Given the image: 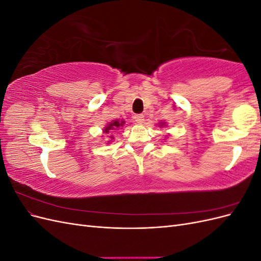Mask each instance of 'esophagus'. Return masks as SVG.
<instances>
[{"label":"esophagus","mask_w":261,"mask_h":261,"mask_svg":"<svg viewBox=\"0 0 261 261\" xmlns=\"http://www.w3.org/2000/svg\"><path fill=\"white\" fill-rule=\"evenodd\" d=\"M134 118H135V122L138 124H143L145 121V116L143 114H136Z\"/></svg>","instance_id":"1"}]
</instances>
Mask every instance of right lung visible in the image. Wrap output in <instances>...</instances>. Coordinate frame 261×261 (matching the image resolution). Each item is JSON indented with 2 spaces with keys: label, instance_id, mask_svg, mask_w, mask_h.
<instances>
[{
  "label": "right lung",
  "instance_id": "1",
  "mask_svg": "<svg viewBox=\"0 0 261 261\" xmlns=\"http://www.w3.org/2000/svg\"><path fill=\"white\" fill-rule=\"evenodd\" d=\"M123 124H124V121H122V122L114 121V122L110 123V124L107 126V127L105 128V132H106V133H110V132H112L113 129H116V128L120 127V126H123ZM111 139H114V138L111 136Z\"/></svg>",
  "mask_w": 261,
  "mask_h": 261
}]
</instances>
